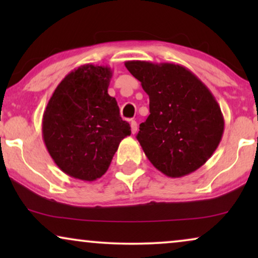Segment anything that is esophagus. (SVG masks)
I'll return each mask as SVG.
<instances>
[{"mask_svg": "<svg viewBox=\"0 0 258 258\" xmlns=\"http://www.w3.org/2000/svg\"><path fill=\"white\" fill-rule=\"evenodd\" d=\"M130 126H132V133L135 134L137 132V122L133 121L132 119V122H130Z\"/></svg>", "mask_w": 258, "mask_h": 258, "instance_id": "1", "label": "esophagus"}]
</instances>
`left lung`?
I'll list each match as a JSON object with an SVG mask.
<instances>
[{"mask_svg": "<svg viewBox=\"0 0 258 258\" xmlns=\"http://www.w3.org/2000/svg\"><path fill=\"white\" fill-rule=\"evenodd\" d=\"M124 64L149 96L150 115L136 136L148 160L172 178L202 167L224 132L223 115L211 91L183 66L147 61Z\"/></svg>", "mask_w": 258, "mask_h": 258, "instance_id": "8db88e82", "label": "left lung"}]
</instances>
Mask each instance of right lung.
<instances>
[{"instance_id": "add662e5", "label": "right lung", "mask_w": 258, "mask_h": 258, "mask_svg": "<svg viewBox=\"0 0 258 258\" xmlns=\"http://www.w3.org/2000/svg\"><path fill=\"white\" fill-rule=\"evenodd\" d=\"M109 67L84 64L56 87L42 119V136L56 165L70 177L95 181L108 170L119 142L132 134L108 94Z\"/></svg>"}]
</instances>
